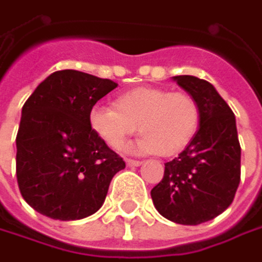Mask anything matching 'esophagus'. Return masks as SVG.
Here are the masks:
<instances>
[{"label": "esophagus", "mask_w": 262, "mask_h": 262, "mask_svg": "<svg viewBox=\"0 0 262 262\" xmlns=\"http://www.w3.org/2000/svg\"><path fill=\"white\" fill-rule=\"evenodd\" d=\"M126 164L129 165V167H138V165H141L142 163L138 161V160H126Z\"/></svg>", "instance_id": "1"}]
</instances>
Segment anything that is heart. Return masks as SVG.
<instances>
[{
  "label": "heart",
  "instance_id": "b5f03b06",
  "mask_svg": "<svg viewBox=\"0 0 262 262\" xmlns=\"http://www.w3.org/2000/svg\"><path fill=\"white\" fill-rule=\"evenodd\" d=\"M114 106L97 105L89 113L91 129L114 151L139 127L142 136L129 151L173 157L182 152L198 132L199 105L186 92L136 88L120 94Z\"/></svg>",
  "mask_w": 262,
  "mask_h": 262
}]
</instances>
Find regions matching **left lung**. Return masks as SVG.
I'll list each match as a JSON object with an SVG mask.
<instances>
[{
    "instance_id": "left-lung-1",
    "label": "left lung",
    "mask_w": 262,
    "mask_h": 262,
    "mask_svg": "<svg viewBox=\"0 0 262 262\" xmlns=\"http://www.w3.org/2000/svg\"><path fill=\"white\" fill-rule=\"evenodd\" d=\"M173 80L195 98L201 120L192 142L164 164V177L151 198L167 220L196 226L233 202L241 182V145L233 111L210 82L186 74Z\"/></svg>"
}]
</instances>
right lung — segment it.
I'll list each match as a JSON object with an SVG mask.
<instances>
[{"label":"right lung","instance_id":"1","mask_svg":"<svg viewBox=\"0 0 262 262\" xmlns=\"http://www.w3.org/2000/svg\"><path fill=\"white\" fill-rule=\"evenodd\" d=\"M117 88L77 70L40 82L21 108L16 173L21 196L52 220H80L97 212L111 179L126 164L89 124V113Z\"/></svg>","mask_w":262,"mask_h":262}]
</instances>
